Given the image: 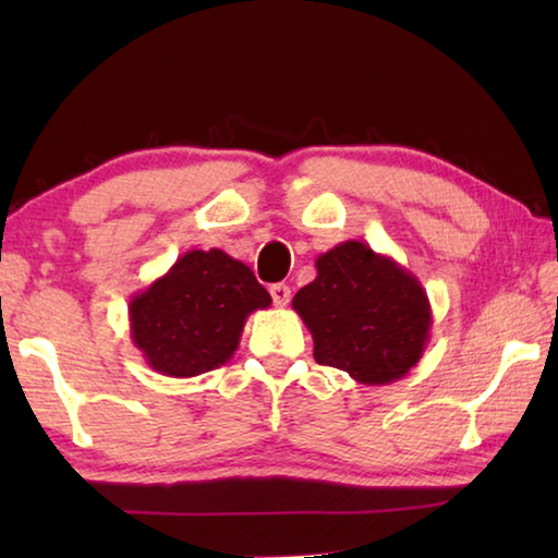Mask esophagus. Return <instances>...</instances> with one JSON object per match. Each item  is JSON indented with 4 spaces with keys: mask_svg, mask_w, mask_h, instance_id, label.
Instances as JSON below:
<instances>
[{
    "mask_svg": "<svg viewBox=\"0 0 558 558\" xmlns=\"http://www.w3.org/2000/svg\"><path fill=\"white\" fill-rule=\"evenodd\" d=\"M270 295L278 307H286L290 302V288L286 286V282H278V286L270 288Z\"/></svg>",
    "mask_w": 558,
    "mask_h": 558,
    "instance_id": "34e87169",
    "label": "esophagus"
}]
</instances>
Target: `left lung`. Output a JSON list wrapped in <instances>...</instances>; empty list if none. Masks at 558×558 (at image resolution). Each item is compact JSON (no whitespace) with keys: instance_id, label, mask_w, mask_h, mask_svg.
Returning <instances> with one entry per match:
<instances>
[{"instance_id":"1","label":"left lung","mask_w":558,"mask_h":558,"mask_svg":"<svg viewBox=\"0 0 558 558\" xmlns=\"http://www.w3.org/2000/svg\"><path fill=\"white\" fill-rule=\"evenodd\" d=\"M315 268L292 310L313 335L317 364L366 386L403 379L426 352L433 325L418 278L362 241L335 245Z\"/></svg>"}]
</instances>
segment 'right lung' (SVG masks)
<instances>
[{"label":"right lung","mask_w":558,"mask_h":558,"mask_svg":"<svg viewBox=\"0 0 558 558\" xmlns=\"http://www.w3.org/2000/svg\"><path fill=\"white\" fill-rule=\"evenodd\" d=\"M270 302L245 263L219 248L186 251L130 300L132 344L149 369L174 379L199 376L229 362L245 319Z\"/></svg>","instance_id":"obj_1"}]
</instances>
